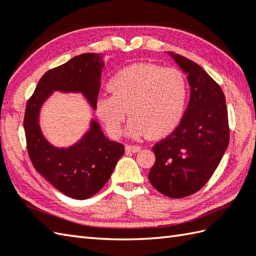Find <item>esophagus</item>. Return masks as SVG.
<instances>
[{"mask_svg":"<svg viewBox=\"0 0 256 256\" xmlns=\"http://www.w3.org/2000/svg\"><path fill=\"white\" fill-rule=\"evenodd\" d=\"M126 150L127 152H138L142 150V147L134 146V144H127Z\"/></svg>","mask_w":256,"mask_h":256,"instance_id":"34e87169","label":"esophagus"}]
</instances>
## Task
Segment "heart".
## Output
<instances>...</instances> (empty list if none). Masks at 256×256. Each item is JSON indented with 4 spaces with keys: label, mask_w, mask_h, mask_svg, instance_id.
<instances>
[{
    "label": "heart",
    "mask_w": 256,
    "mask_h": 256,
    "mask_svg": "<svg viewBox=\"0 0 256 256\" xmlns=\"http://www.w3.org/2000/svg\"><path fill=\"white\" fill-rule=\"evenodd\" d=\"M110 96H101L96 112L114 137L120 136L127 110L134 137L160 138L184 114L188 82L182 71L152 64H137L117 72L109 81Z\"/></svg>",
    "instance_id": "obj_1"
}]
</instances>
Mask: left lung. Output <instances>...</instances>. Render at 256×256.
I'll return each mask as SVG.
<instances>
[{
	"label": "left lung",
	"mask_w": 256,
	"mask_h": 256,
	"mask_svg": "<svg viewBox=\"0 0 256 256\" xmlns=\"http://www.w3.org/2000/svg\"><path fill=\"white\" fill-rule=\"evenodd\" d=\"M190 86L180 124L152 147L156 162L148 174L158 192L172 198L192 195L213 175L230 142L228 108L220 86L200 66L167 52Z\"/></svg>",
	"instance_id": "1"
}]
</instances>
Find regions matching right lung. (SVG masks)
Here are the masks:
<instances>
[{"instance_id":"right-lung-1","label":"right lung","mask_w":256,"mask_h":256,"mask_svg":"<svg viewBox=\"0 0 256 256\" xmlns=\"http://www.w3.org/2000/svg\"><path fill=\"white\" fill-rule=\"evenodd\" d=\"M104 68L102 54L84 53L46 72L24 114L28 152L33 166L58 190L74 200L89 198L104 187L124 155V144L109 140L99 122L91 119L90 128L76 144L56 147L43 136L38 118L53 91L82 94L96 110Z\"/></svg>"}]
</instances>
